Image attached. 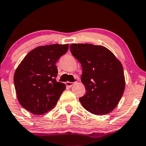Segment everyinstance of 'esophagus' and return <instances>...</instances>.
<instances>
[{
  "label": "esophagus",
  "mask_w": 146,
  "mask_h": 146,
  "mask_svg": "<svg viewBox=\"0 0 146 146\" xmlns=\"http://www.w3.org/2000/svg\"><path fill=\"white\" fill-rule=\"evenodd\" d=\"M74 82H70V81H67V82H65V84H66V86H68V87H71L73 85H74Z\"/></svg>",
  "instance_id": "obj_1"
}]
</instances>
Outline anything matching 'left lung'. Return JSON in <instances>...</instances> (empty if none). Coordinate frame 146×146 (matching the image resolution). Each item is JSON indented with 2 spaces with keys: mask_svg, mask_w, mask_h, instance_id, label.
Returning a JSON list of instances; mask_svg holds the SVG:
<instances>
[{
  "mask_svg": "<svg viewBox=\"0 0 146 146\" xmlns=\"http://www.w3.org/2000/svg\"><path fill=\"white\" fill-rule=\"evenodd\" d=\"M70 52L82 67L81 82L86 92L79 98L83 107L94 115L111 113L119 104L125 89L121 62L106 47L72 44Z\"/></svg>",
  "mask_w": 146,
  "mask_h": 146,
  "instance_id": "obj_1",
  "label": "left lung"
}]
</instances>
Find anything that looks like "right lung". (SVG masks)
Masks as SVG:
<instances>
[{
	"label": "right lung",
	"mask_w": 146,
	"mask_h": 146,
	"mask_svg": "<svg viewBox=\"0 0 146 146\" xmlns=\"http://www.w3.org/2000/svg\"><path fill=\"white\" fill-rule=\"evenodd\" d=\"M68 44L40 46L29 52L14 76L17 97L22 107L35 115L52 110L65 89L57 82L56 62L68 50Z\"/></svg>",
	"instance_id": "add662e5"
}]
</instances>
